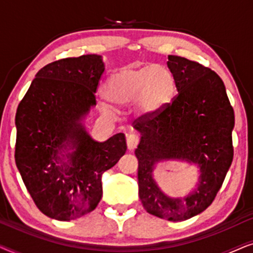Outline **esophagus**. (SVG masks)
I'll use <instances>...</instances> for the list:
<instances>
[{
  "mask_svg": "<svg viewBox=\"0 0 253 253\" xmlns=\"http://www.w3.org/2000/svg\"><path fill=\"white\" fill-rule=\"evenodd\" d=\"M139 143V136L136 133H130L129 136L126 137V144H127V148L129 150H133V148H136V146Z\"/></svg>",
  "mask_w": 253,
  "mask_h": 253,
  "instance_id": "obj_1",
  "label": "esophagus"
}]
</instances>
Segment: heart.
I'll return each instance as SVG.
<instances>
[{
	"label": "heart",
	"instance_id": "obj_1",
	"mask_svg": "<svg viewBox=\"0 0 253 253\" xmlns=\"http://www.w3.org/2000/svg\"><path fill=\"white\" fill-rule=\"evenodd\" d=\"M175 78L164 65H129L114 72L105 85L110 102L129 106L136 102L140 116H154L167 107L174 96Z\"/></svg>",
	"mask_w": 253,
	"mask_h": 253
}]
</instances>
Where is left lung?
<instances>
[{
	"label": "left lung",
	"instance_id": "8db88e82",
	"mask_svg": "<svg viewBox=\"0 0 253 253\" xmlns=\"http://www.w3.org/2000/svg\"><path fill=\"white\" fill-rule=\"evenodd\" d=\"M167 65L178 94L161 113L139 117L134 151L138 189L144 209L168 221H184L204 212L215 198L234 157V109L219 76L188 58L169 55ZM185 161L200 168L196 188L184 197H170L153 178L158 163Z\"/></svg>",
	"mask_w": 253,
	"mask_h": 253
}]
</instances>
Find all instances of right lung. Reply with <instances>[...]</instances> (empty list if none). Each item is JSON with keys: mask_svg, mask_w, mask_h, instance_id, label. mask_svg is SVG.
Segmentation results:
<instances>
[{"mask_svg": "<svg viewBox=\"0 0 253 253\" xmlns=\"http://www.w3.org/2000/svg\"><path fill=\"white\" fill-rule=\"evenodd\" d=\"M100 55L68 57L38 71L16 113V166L44 215L70 221L98 206L101 177L126 154L124 133L96 141L84 120L96 105Z\"/></svg>", "mask_w": 253, "mask_h": 253, "instance_id": "add662e5", "label": "right lung"}]
</instances>
